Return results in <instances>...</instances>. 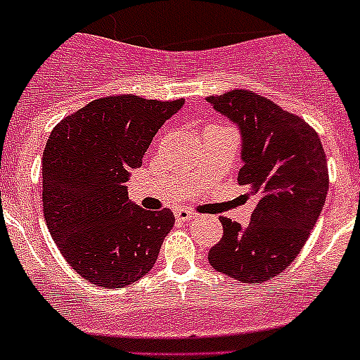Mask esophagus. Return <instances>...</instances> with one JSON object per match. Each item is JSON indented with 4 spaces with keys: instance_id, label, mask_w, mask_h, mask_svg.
Returning a JSON list of instances; mask_svg holds the SVG:
<instances>
[{
    "instance_id": "esophagus-1",
    "label": "esophagus",
    "mask_w": 360,
    "mask_h": 360,
    "mask_svg": "<svg viewBox=\"0 0 360 360\" xmlns=\"http://www.w3.org/2000/svg\"><path fill=\"white\" fill-rule=\"evenodd\" d=\"M174 218H176L178 221H191V219L196 218V212L187 211V209H178V211L174 212Z\"/></svg>"
}]
</instances>
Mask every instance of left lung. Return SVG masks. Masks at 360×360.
<instances>
[{"label": "left lung", "mask_w": 360, "mask_h": 360, "mask_svg": "<svg viewBox=\"0 0 360 360\" xmlns=\"http://www.w3.org/2000/svg\"><path fill=\"white\" fill-rule=\"evenodd\" d=\"M207 103L240 126L238 184L257 196L247 227L219 216L224 236L209 250V263L241 283H265L297 257L323 211L326 155L316 129L270 98L231 90Z\"/></svg>", "instance_id": "8db88e82"}]
</instances>
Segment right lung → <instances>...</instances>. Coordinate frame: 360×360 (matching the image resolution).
<instances>
[{
	"mask_svg": "<svg viewBox=\"0 0 360 360\" xmlns=\"http://www.w3.org/2000/svg\"><path fill=\"white\" fill-rule=\"evenodd\" d=\"M184 98L110 95L63 119L43 151V212L61 254L103 288L144 278L174 225L169 209L146 211L128 198L129 171Z\"/></svg>",
	"mask_w": 360,
	"mask_h": 360,
	"instance_id": "obj_1",
	"label": "right lung"
}]
</instances>
